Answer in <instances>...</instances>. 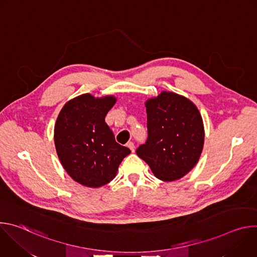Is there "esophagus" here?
<instances>
[{"instance_id":"34e87169","label":"esophagus","mask_w":257,"mask_h":257,"mask_svg":"<svg viewBox=\"0 0 257 257\" xmlns=\"http://www.w3.org/2000/svg\"><path fill=\"white\" fill-rule=\"evenodd\" d=\"M127 146H128L129 150H130L132 153H134V151H135V146H134V143H133L132 141H129V142L127 143Z\"/></svg>"}]
</instances>
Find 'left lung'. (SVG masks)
Wrapping results in <instances>:
<instances>
[{
    "mask_svg": "<svg viewBox=\"0 0 257 257\" xmlns=\"http://www.w3.org/2000/svg\"><path fill=\"white\" fill-rule=\"evenodd\" d=\"M145 106L148 139L136 154L160 180H178L192 170L201 155L202 118L195 104L174 92L164 91Z\"/></svg>",
    "mask_w": 257,
    "mask_h": 257,
    "instance_id": "8db88e82",
    "label": "left lung"
}]
</instances>
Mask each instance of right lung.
Listing matches in <instances>:
<instances>
[{"mask_svg":"<svg viewBox=\"0 0 257 257\" xmlns=\"http://www.w3.org/2000/svg\"><path fill=\"white\" fill-rule=\"evenodd\" d=\"M116 102L113 96L94 98L85 93L68 101L58 116L55 144L59 159L72 179L87 187L111 182L131 152L115 140L104 122Z\"/></svg>","mask_w":257,"mask_h":257,"instance_id":"right-lung-1","label":"right lung"}]
</instances>
